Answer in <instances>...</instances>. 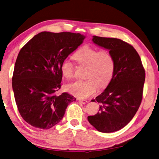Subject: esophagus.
<instances>
[{
	"mask_svg": "<svg viewBox=\"0 0 159 159\" xmlns=\"http://www.w3.org/2000/svg\"><path fill=\"white\" fill-rule=\"evenodd\" d=\"M79 102L82 104H87L88 102L87 100H83V99H79Z\"/></svg>",
	"mask_w": 159,
	"mask_h": 159,
	"instance_id": "esophagus-1",
	"label": "esophagus"
}]
</instances>
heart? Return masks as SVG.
<instances>
[{
	"label": "heart",
	"mask_w": 159,
	"mask_h": 159,
	"mask_svg": "<svg viewBox=\"0 0 159 159\" xmlns=\"http://www.w3.org/2000/svg\"><path fill=\"white\" fill-rule=\"evenodd\" d=\"M74 58L80 66H87L84 81H75L66 86V90L80 98H87L95 94L98 87H107L112 80L115 69V61L108 50L98 51L85 45L74 54ZM61 72L65 77H73L74 65L68 58L61 65Z\"/></svg>",
	"instance_id": "b5f03b06"
}]
</instances>
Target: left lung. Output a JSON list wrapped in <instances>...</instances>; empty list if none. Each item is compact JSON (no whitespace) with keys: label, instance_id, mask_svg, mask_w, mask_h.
<instances>
[{"label":"left lung","instance_id":"obj_1","mask_svg":"<svg viewBox=\"0 0 159 159\" xmlns=\"http://www.w3.org/2000/svg\"><path fill=\"white\" fill-rule=\"evenodd\" d=\"M92 40L109 50L115 58V69L107 88L96 98L101 103L99 112L89 116L88 121L100 132L112 133L126 126L137 112L143 99L145 71L138 53L130 44L96 35Z\"/></svg>","mask_w":159,"mask_h":159}]
</instances>
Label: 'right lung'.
Returning a JSON list of instances; mask_svg holds the SVG:
<instances>
[{
	"instance_id": "1",
	"label": "right lung",
	"mask_w": 159,
	"mask_h": 159,
	"mask_svg": "<svg viewBox=\"0 0 159 159\" xmlns=\"http://www.w3.org/2000/svg\"><path fill=\"white\" fill-rule=\"evenodd\" d=\"M84 38L80 33L44 31L21 49L12 84L19 112L32 126L51 129L62 119L69 103L76 101L68 93H55L61 87V63Z\"/></svg>"
}]
</instances>
